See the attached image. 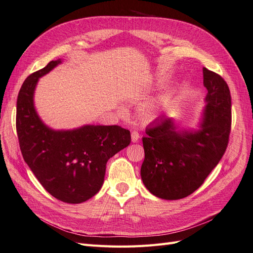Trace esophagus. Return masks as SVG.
I'll use <instances>...</instances> for the list:
<instances>
[{
	"instance_id": "1",
	"label": "esophagus",
	"mask_w": 253,
	"mask_h": 253,
	"mask_svg": "<svg viewBox=\"0 0 253 253\" xmlns=\"http://www.w3.org/2000/svg\"><path fill=\"white\" fill-rule=\"evenodd\" d=\"M131 138H132V142H137L139 140L140 136H139V133L137 131H133L132 134H131Z\"/></svg>"
}]
</instances>
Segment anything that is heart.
Masks as SVG:
<instances>
[{"label": "heart", "mask_w": 253, "mask_h": 253, "mask_svg": "<svg viewBox=\"0 0 253 253\" xmlns=\"http://www.w3.org/2000/svg\"><path fill=\"white\" fill-rule=\"evenodd\" d=\"M138 117L142 124L149 125L159 117V109L155 103H147L142 105L138 112Z\"/></svg>", "instance_id": "b5f03b06"}]
</instances>
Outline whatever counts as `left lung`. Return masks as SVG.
<instances>
[{
  "label": "left lung",
  "instance_id": "8db88e82",
  "mask_svg": "<svg viewBox=\"0 0 253 253\" xmlns=\"http://www.w3.org/2000/svg\"><path fill=\"white\" fill-rule=\"evenodd\" d=\"M208 90L200 129H180L171 118L158 117L142 137L141 179L150 192L180 200L200 188L225 154L231 129V96L216 73L203 68Z\"/></svg>",
  "mask_w": 253,
  "mask_h": 253
}]
</instances>
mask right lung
I'll use <instances>...</instances> for the list:
<instances>
[{"label":"right lung","instance_id":"add662e5","mask_svg":"<svg viewBox=\"0 0 253 253\" xmlns=\"http://www.w3.org/2000/svg\"><path fill=\"white\" fill-rule=\"evenodd\" d=\"M62 62L58 59L29 75L17 100V133L25 163L47 192L67 204L89 200L101 189L108 160L131 142L119 126H83L55 131L38 116L34 94L39 78Z\"/></svg>","mask_w":253,"mask_h":253}]
</instances>
